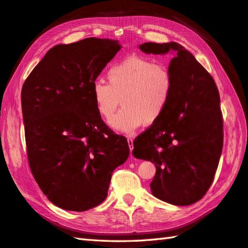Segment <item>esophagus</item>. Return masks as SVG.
I'll list each match as a JSON object with an SVG mask.
<instances>
[{"label": "esophagus", "mask_w": 248, "mask_h": 248, "mask_svg": "<svg viewBox=\"0 0 248 248\" xmlns=\"http://www.w3.org/2000/svg\"><path fill=\"white\" fill-rule=\"evenodd\" d=\"M127 142H128V146H129V150H130V155H131V151H133V149H134V141L131 138H128Z\"/></svg>", "instance_id": "esophagus-1"}]
</instances>
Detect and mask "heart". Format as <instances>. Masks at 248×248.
<instances>
[{"mask_svg": "<svg viewBox=\"0 0 248 248\" xmlns=\"http://www.w3.org/2000/svg\"><path fill=\"white\" fill-rule=\"evenodd\" d=\"M106 76L107 83L95 81L91 95L96 112L105 121L112 117L121 100L122 109L109 121L111 128L130 134L164 114L173 91L172 74L165 65L131 55L111 65Z\"/></svg>", "mask_w": 248, "mask_h": 248, "instance_id": "b5f03b06", "label": "heart"}]
</instances>
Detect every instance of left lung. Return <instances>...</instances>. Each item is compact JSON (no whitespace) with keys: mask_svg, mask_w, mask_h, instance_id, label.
Listing matches in <instances>:
<instances>
[{"mask_svg":"<svg viewBox=\"0 0 248 248\" xmlns=\"http://www.w3.org/2000/svg\"><path fill=\"white\" fill-rule=\"evenodd\" d=\"M148 54L173 53L169 69L173 91L164 114L134 141L133 155L156 167L151 190L174 205H189L205 195L223 150L220 98L212 76L174 42L144 43Z\"/></svg>","mask_w":248,"mask_h":248,"instance_id":"1","label":"left lung"}]
</instances>
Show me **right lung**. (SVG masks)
<instances>
[{
	"instance_id": "add662e5",
	"label": "right lung",
	"mask_w": 248,
	"mask_h": 248,
	"mask_svg": "<svg viewBox=\"0 0 248 248\" xmlns=\"http://www.w3.org/2000/svg\"><path fill=\"white\" fill-rule=\"evenodd\" d=\"M120 49L119 40L96 37L57 45L22 87L30 168L61 209L83 212L102 203L113 170L128 158L127 140L103 122L91 95Z\"/></svg>"
}]
</instances>
